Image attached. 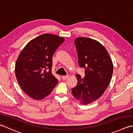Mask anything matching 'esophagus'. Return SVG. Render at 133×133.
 <instances>
[{"label":"esophagus","instance_id":"34e87169","mask_svg":"<svg viewBox=\"0 0 133 133\" xmlns=\"http://www.w3.org/2000/svg\"><path fill=\"white\" fill-rule=\"evenodd\" d=\"M69 77V75H65V76H62V79H63V80H66L67 79H68Z\"/></svg>","mask_w":133,"mask_h":133}]
</instances>
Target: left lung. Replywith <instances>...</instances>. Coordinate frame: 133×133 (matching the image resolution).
Masks as SVG:
<instances>
[{
  "instance_id": "1",
  "label": "left lung",
  "mask_w": 133,
  "mask_h": 133,
  "mask_svg": "<svg viewBox=\"0 0 133 133\" xmlns=\"http://www.w3.org/2000/svg\"><path fill=\"white\" fill-rule=\"evenodd\" d=\"M78 63L85 70V76L76 75L77 84L72 88L74 97L83 105L97 100L110 84L113 73L111 57L102 44L87 37L75 39Z\"/></svg>"
}]
</instances>
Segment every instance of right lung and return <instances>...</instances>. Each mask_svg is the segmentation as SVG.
Instances as JSON below:
<instances>
[{
    "label": "right lung",
    "instance_id": "right-lung-1",
    "mask_svg": "<svg viewBox=\"0 0 133 133\" xmlns=\"http://www.w3.org/2000/svg\"><path fill=\"white\" fill-rule=\"evenodd\" d=\"M64 38L43 34L30 41L19 54L15 67L18 84L28 96L36 100L52 92L58 80L52 74V56Z\"/></svg>",
    "mask_w": 133,
    "mask_h": 133
}]
</instances>
